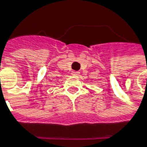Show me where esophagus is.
<instances>
[{"label":"esophagus","instance_id":"esophagus-1","mask_svg":"<svg viewBox=\"0 0 147 147\" xmlns=\"http://www.w3.org/2000/svg\"><path fill=\"white\" fill-rule=\"evenodd\" d=\"M79 74H80L79 71H72V72H71V75H72V76H79Z\"/></svg>","mask_w":147,"mask_h":147}]
</instances>
